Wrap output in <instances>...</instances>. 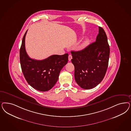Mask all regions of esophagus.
<instances>
[{"label":"esophagus","mask_w":131,"mask_h":131,"mask_svg":"<svg viewBox=\"0 0 131 131\" xmlns=\"http://www.w3.org/2000/svg\"><path fill=\"white\" fill-rule=\"evenodd\" d=\"M72 56L71 55V54H69V56H68V60L69 61H71V60L72 59Z\"/></svg>","instance_id":"esophagus-1"}]
</instances>
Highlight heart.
<instances>
[{
	"label": "heart",
	"mask_w": 131,
	"mask_h": 131,
	"mask_svg": "<svg viewBox=\"0 0 131 131\" xmlns=\"http://www.w3.org/2000/svg\"><path fill=\"white\" fill-rule=\"evenodd\" d=\"M87 43H88V40H85L84 41V42L83 43V44H82V46H85L87 45Z\"/></svg>",
	"instance_id": "obj_1"
}]
</instances>
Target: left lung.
<instances>
[{"mask_svg": "<svg viewBox=\"0 0 131 131\" xmlns=\"http://www.w3.org/2000/svg\"><path fill=\"white\" fill-rule=\"evenodd\" d=\"M71 53L77 84L86 90L96 87L105 76L110 58V46L104 30L99 26L96 41L81 51Z\"/></svg>", "mask_w": 131, "mask_h": 131, "instance_id": "8db88e82", "label": "left lung"}]
</instances>
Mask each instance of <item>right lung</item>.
<instances>
[{
	"label": "right lung",
	"instance_id": "add662e5",
	"mask_svg": "<svg viewBox=\"0 0 131 131\" xmlns=\"http://www.w3.org/2000/svg\"><path fill=\"white\" fill-rule=\"evenodd\" d=\"M25 34L20 50L21 70L28 83L41 92L51 89L58 80L61 69L68 63V54L52 55L42 60L30 58L25 48Z\"/></svg>",
	"mask_w": 131,
	"mask_h": 131
}]
</instances>
